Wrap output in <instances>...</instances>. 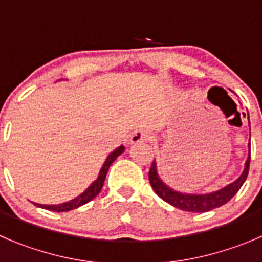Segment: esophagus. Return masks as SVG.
Instances as JSON below:
<instances>
[{"instance_id": "esophagus-1", "label": "esophagus", "mask_w": 262, "mask_h": 262, "mask_svg": "<svg viewBox=\"0 0 262 262\" xmlns=\"http://www.w3.org/2000/svg\"><path fill=\"white\" fill-rule=\"evenodd\" d=\"M151 139V134L146 130H136L133 133L130 138L132 143H138V142H143V141H150Z\"/></svg>"}]
</instances>
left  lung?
<instances>
[{"instance_id": "1", "label": "left lung", "mask_w": 262, "mask_h": 262, "mask_svg": "<svg viewBox=\"0 0 262 262\" xmlns=\"http://www.w3.org/2000/svg\"><path fill=\"white\" fill-rule=\"evenodd\" d=\"M249 119V117H248ZM249 160H251V147H249L248 159L246 161V167H244L243 173L241 177L233 183L227 185L224 189L219 190V191L211 192V194L204 195H195V194H182L172 190L168 187L163 181L159 178L158 170H156V163L152 161L151 164L150 172H148V180H150L151 186H152L154 191L164 200V202L169 203L170 205L176 207L178 209L187 212H208L214 208H219L221 205L226 204L236 192L242 187V185L246 181L247 176H248L249 170Z\"/></svg>"}]
</instances>
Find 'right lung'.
Segmentation results:
<instances>
[{
	"mask_svg": "<svg viewBox=\"0 0 262 262\" xmlns=\"http://www.w3.org/2000/svg\"><path fill=\"white\" fill-rule=\"evenodd\" d=\"M123 152H124V146H120V147H117L116 150L112 151V152L108 155V158L106 159V161H104L103 167H102V169H101V172H99V176H98L97 180H95L94 182H93L92 185H90V186L88 187V189L85 190L81 195H79V196L75 198V199L70 200V202L62 203V204H57V205L36 204V203L35 204L37 205V207H40V208H45V209H49V211H53V212H68V211H72V209L79 208V207H81V205L86 204V203H89L90 200L94 199V198L97 196L99 192H101L102 187H103L104 180H106V174H107V172H108L110 167H111V164L115 161V159H116L119 155H121Z\"/></svg>",
	"mask_w": 262,
	"mask_h": 262,
	"instance_id": "1",
	"label": "right lung"
}]
</instances>
